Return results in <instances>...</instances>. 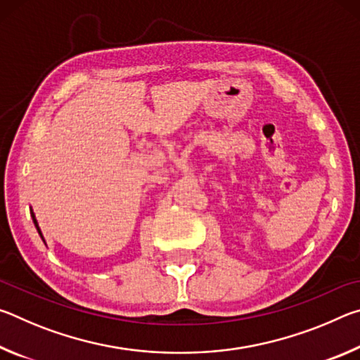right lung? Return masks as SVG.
Returning <instances> with one entry per match:
<instances>
[{"mask_svg":"<svg viewBox=\"0 0 360 360\" xmlns=\"http://www.w3.org/2000/svg\"><path fill=\"white\" fill-rule=\"evenodd\" d=\"M32 217H33V224H34V227H36V230H38V233H39V236H41V240H42V241H44V245H46L44 235H42V231H41V229H39V224H38V221H36V216H34V212H33V210H32Z\"/></svg>","mask_w":360,"mask_h":360,"instance_id":"1","label":"right lung"}]
</instances>
